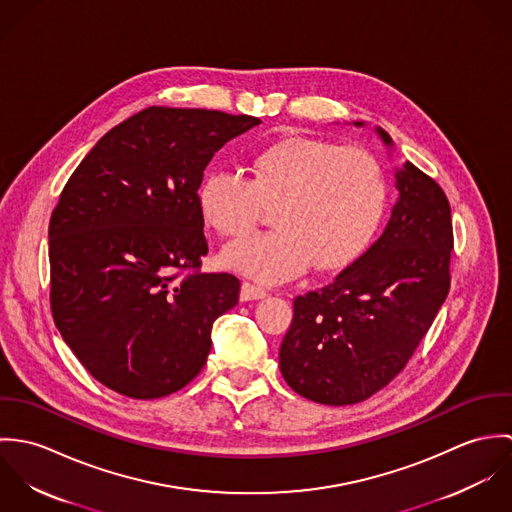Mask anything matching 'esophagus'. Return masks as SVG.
<instances>
[{
  "label": "esophagus",
  "instance_id": "obj_1",
  "mask_svg": "<svg viewBox=\"0 0 512 512\" xmlns=\"http://www.w3.org/2000/svg\"><path fill=\"white\" fill-rule=\"evenodd\" d=\"M262 297H266V290L264 288L248 284V282L242 284V288H240V299L242 301H254V299H262Z\"/></svg>",
  "mask_w": 512,
  "mask_h": 512
}]
</instances>
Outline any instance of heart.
Here are the masks:
<instances>
[{"label":"heart","mask_w":512,"mask_h":512,"mask_svg":"<svg viewBox=\"0 0 512 512\" xmlns=\"http://www.w3.org/2000/svg\"><path fill=\"white\" fill-rule=\"evenodd\" d=\"M205 220L224 238L246 236L276 203V230L230 244L222 262L258 282L290 280L311 264L333 274L357 262L388 213V183L372 155L292 136L258 149L248 179L211 171L199 189Z\"/></svg>","instance_id":"heart-1"}]
</instances>
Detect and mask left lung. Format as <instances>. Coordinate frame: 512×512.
<instances>
[{
    "label": "left lung",
    "mask_w": 512,
    "mask_h": 512,
    "mask_svg": "<svg viewBox=\"0 0 512 512\" xmlns=\"http://www.w3.org/2000/svg\"><path fill=\"white\" fill-rule=\"evenodd\" d=\"M376 134L392 147L382 128ZM396 189L400 197L380 238L329 286L293 299L280 370L307 400L347 406L384 388L410 361L447 297V197L410 161L396 169Z\"/></svg>",
    "instance_id": "8db88e82"
}]
</instances>
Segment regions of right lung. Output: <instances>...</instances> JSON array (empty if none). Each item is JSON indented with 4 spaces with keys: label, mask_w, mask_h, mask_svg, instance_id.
I'll return each mask as SVG.
<instances>
[{
    "label": "right lung",
    "mask_w": 512,
    "mask_h": 512,
    "mask_svg": "<svg viewBox=\"0 0 512 512\" xmlns=\"http://www.w3.org/2000/svg\"><path fill=\"white\" fill-rule=\"evenodd\" d=\"M254 116L149 106L74 169L49 222L51 311L82 366L110 390L153 400L207 363L215 319L238 303L232 274H201L199 201L220 147Z\"/></svg>",
    "instance_id": "right-lung-1"
}]
</instances>
